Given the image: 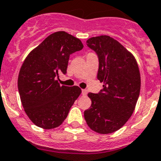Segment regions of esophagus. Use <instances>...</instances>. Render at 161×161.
Listing matches in <instances>:
<instances>
[{
    "instance_id": "obj_1",
    "label": "esophagus",
    "mask_w": 161,
    "mask_h": 161,
    "mask_svg": "<svg viewBox=\"0 0 161 161\" xmlns=\"http://www.w3.org/2000/svg\"><path fill=\"white\" fill-rule=\"evenodd\" d=\"M82 96H86V94H87V91H86V89H82Z\"/></svg>"
}]
</instances>
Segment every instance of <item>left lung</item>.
Wrapping results in <instances>:
<instances>
[{
  "label": "left lung",
  "instance_id": "obj_1",
  "mask_svg": "<svg viewBox=\"0 0 161 161\" xmlns=\"http://www.w3.org/2000/svg\"><path fill=\"white\" fill-rule=\"evenodd\" d=\"M86 44L97 53V79L104 85L100 93L87 95L92 105L84 111V118L95 132L114 133L135 111L141 86L138 63L130 52L108 36L92 37Z\"/></svg>",
  "mask_w": 161,
  "mask_h": 161
}]
</instances>
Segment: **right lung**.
Returning <instances> with one entry per match:
<instances>
[{
	"label": "right lung",
	"mask_w": 161,
	"mask_h": 161,
	"mask_svg": "<svg viewBox=\"0 0 161 161\" xmlns=\"http://www.w3.org/2000/svg\"><path fill=\"white\" fill-rule=\"evenodd\" d=\"M83 44L65 31L48 36L24 60L18 87L25 113L37 126L53 129L62 124L71 106L80 96L78 86H61L58 75L66 73L69 55Z\"/></svg>",
	"instance_id": "right-lung-1"
}]
</instances>
